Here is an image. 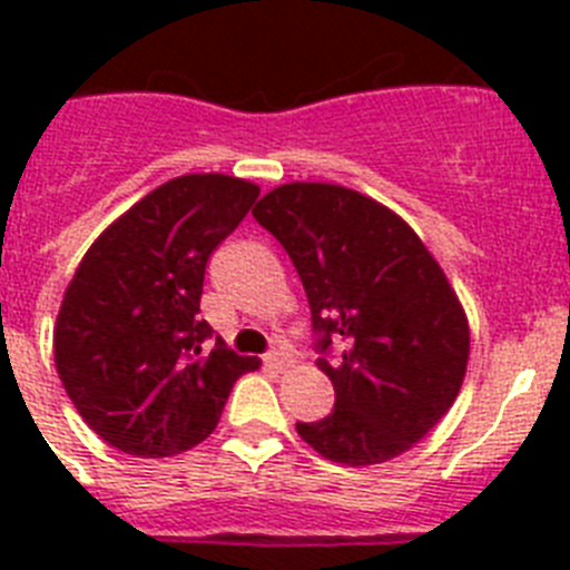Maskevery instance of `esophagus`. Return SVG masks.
<instances>
[{
    "label": "esophagus",
    "instance_id": "esophagus-1",
    "mask_svg": "<svg viewBox=\"0 0 570 570\" xmlns=\"http://www.w3.org/2000/svg\"><path fill=\"white\" fill-rule=\"evenodd\" d=\"M262 362H265V367H268V371H282L288 360H285V354H282V351H271V354L262 356Z\"/></svg>",
    "mask_w": 570,
    "mask_h": 570
}]
</instances>
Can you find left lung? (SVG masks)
Returning <instances> with one entry per match:
<instances>
[{
    "label": "left lung",
    "mask_w": 570,
    "mask_h": 570,
    "mask_svg": "<svg viewBox=\"0 0 570 570\" xmlns=\"http://www.w3.org/2000/svg\"><path fill=\"white\" fill-rule=\"evenodd\" d=\"M254 219L294 262L316 365L336 391L334 411L296 431L342 465L394 460L448 414L465 380L471 334L454 288L411 225L360 190L279 185Z\"/></svg>",
    "instance_id": "8db88e82"
}]
</instances>
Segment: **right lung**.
Returning a JSON list of instances; mask_svg holds the SVG:
<instances>
[{"mask_svg":"<svg viewBox=\"0 0 570 570\" xmlns=\"http://www.w3.org/2000/svg\"><path fill=\"white\" fill-rule=\"evenodd\" d=\"M259 188L188 174L150 190L102 230L65 291L53 328L59 380L108 445L130 456L183 454L223 416L230 387L259 362L199 320L208 259Z\"/></svg>","mask_w":570,"mask_h":570,"instance_id":"add662e5","label":"right lung"}]
</instances>
